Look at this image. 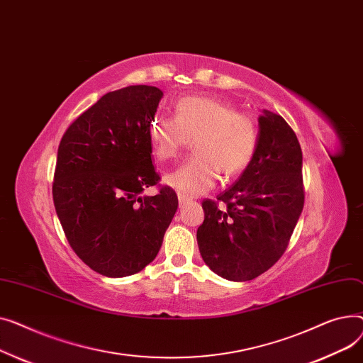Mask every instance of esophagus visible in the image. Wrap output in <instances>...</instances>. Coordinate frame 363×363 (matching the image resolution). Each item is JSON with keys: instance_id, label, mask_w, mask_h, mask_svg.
Masks as SVG:
<instances>
[{"instance_id": "1", "label": "esophagus", "mask_w": 363, "mask_h": 363, "mask_svg": "<svg viewBox=\"0 0 363 363\" xmlns=\"http://www.w3.org/2000/svg\"><path fill=\"white\" fill-rule=\"evenodd\" d=\"M187 203H189V199H187L186 196H183V195H179V206L183 208V206L187 205Z\"/></svg>"}]
</instances>
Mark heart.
I'll list each match as a JSON object with an SVG mask.
<instances>
[{"label":"heart","mask_w":363,"mask_h":363,"mask_svg":"<svg viewBox=\"0 0 363 363\" xmlns=\"http://www.w3.org/2000/svg\"><path fill=\"white\" fill-rule=\"evenodd\" d=\"M154 155L174 160L191 140V157L164 177L165 184L186 198L203 195L220 174L230 180L245 172L258 143V125L249 114L208 96H184L174 118L155 116L147 127Z\"/></svg>","instance_id":"b5f03b06"}]
</instances>
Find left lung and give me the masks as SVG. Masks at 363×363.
<instances>
[{
  "label": "left lung",
  "instance_id": "obj_1",
  "mask_svg": "<svg viewBox=\"0 0 363 363\" xmlns=\"http://www.w3.org/2000/svg\"><path fill=\"white\" fill-rule=\"evenodd\" d=\"M257 151L239 180L205 199L196 239L205 264L233 281L257 279L286 252L305 203L302 149L289 123L264 111Z\"/></svg>",
  "mask_w": 363,
  "mask_h": 363
}]
</instances>
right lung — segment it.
I'll use <instances>...</instances> for the list:
<instances>
[{
    "label": "right lung",
    "mask_w": 363,
    "mask_h": 363,
    "mask_svg": "<svg viewBox=\"0 0 363 363\" xmlns=\"http://www.w3.org/2000/svg\"><path fill=\"white\" fill-rule=\"evenodd\" d=\"M162 92L136 84L105 94L80 114L58 145L52 199L77 257L106 277L152 262L179 199L152 164L147 127ZM159 186L155 197L143 188Z\"/></svg>",
    "instance_id": "right-lung-1"
}]
</instances>
